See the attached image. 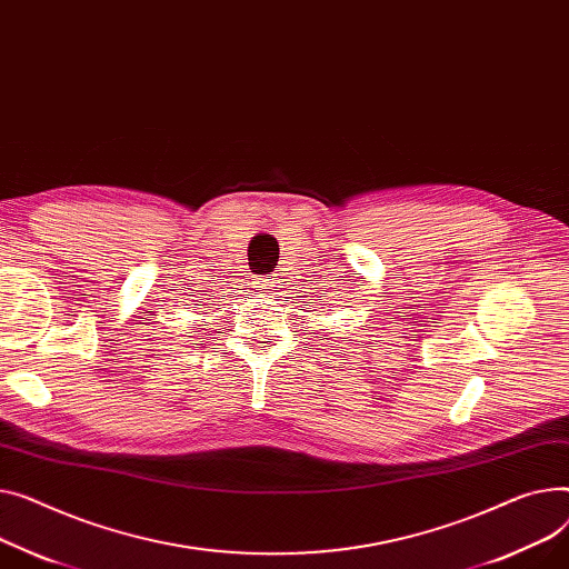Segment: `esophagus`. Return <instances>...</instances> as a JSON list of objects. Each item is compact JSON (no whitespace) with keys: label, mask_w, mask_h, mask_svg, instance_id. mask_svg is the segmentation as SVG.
I'll return each mask as SVG.
<instances>
[{"label":"esophagus","mask_w":569,"mask_h":569,"mask_svg":"<svg viewBox=\"0 0 569 569\" xmlns=\"http://www.w3.org/2000/svg\"><path fill=\"white\" fill-rule=\"evenodd\" d=\"M256 288H258L260 292H272V290L277 288V279H272V277H262V279H258V281H256Z\"/></svg>","instance_id":"34e87169"}]
</instances>
